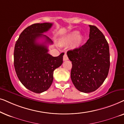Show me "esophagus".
<instances>
[{
  "label": "esophagus",
  "instance_id": "esophagus-1",
  "mask_svg": "<svg viewBox=\"0 0 124 124\" xmlns=\"http://www.w3.org/2000/svg\"><path fill=\"white\" fill-rule=\"evenodd\" d=\"M63 59V61H67L69 59V58H68V57H67V55L66 53H65V54H64Z\"/></svg>",
  "mask_w": 124,
  "mask_h": 124
}]
</instances>
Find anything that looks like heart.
<instances>
[{
  "label": "heart",
  "mask_w": 124,
  "mask_h": 124,
  "mask_svg": "<svg viewBox=\"0 0 124 124\" xmlns=\"http://www.w3.org/2000/svg\"><path fill=\"white\" fill-rule=\"evenodd\" d=\"M79 34V32L76 31L70 33L61 39L60 44L62 46H66L74 41L72 45V47L75 48L78 47L83 41V36Z\"/></svg>",
  "instance_id": "1"
}]
</instances>
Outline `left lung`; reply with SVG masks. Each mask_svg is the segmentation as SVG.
I'll use <instances>...</instances> for the list:
<instances>
[{
    "instance_id": "1",
    "label": "left lung",
    "mask_w": 124,
    "mask_h": 124,
    "mask_svg": "<svg viewBox=\"0 0 124 124\" xmlns=\"http://www.w3.org/2000/svg\"><path fill=\"white\" fill-rule=\"evenodd\" d=\"M89 39L78 48L67 52L72 62L71 79L79 91L89 93L99 88L106 79L110 67L109 47L101 31L89 25Z\"/></svg>"
}]
</instances>
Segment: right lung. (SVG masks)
Listing matches in <instances>:
<instances>
[{
    "instance_id": "add662e5",
    "label": "right lung",
    "mask_w": 124,
    "mask_h": 124,
    "mask_svg": "<svg viewBox=\"0 0 124 124\" xmlns=\"http://www.w3.org/2000/svg\"><path fill=\"white\" fill-rule=\"evenodd\" d=\"M52 23H37L21 32L14 49V67L21 83L31 91L40 93L48 90L53 80V72L63 63V53L58 57L48 53L47 44L53 41L42 33L51 28ZM44 38L42 43L38 39Z\"/></svg>"
}]
</instances>
